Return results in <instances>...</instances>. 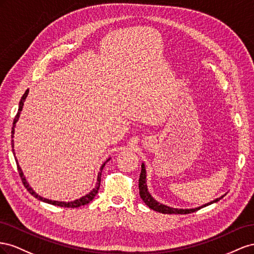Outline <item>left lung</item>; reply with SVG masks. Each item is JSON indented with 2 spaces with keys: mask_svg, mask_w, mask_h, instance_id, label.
<instances>
[{
  "mask_svg": "<svg viewBox=\"0 0 254 254\" xmlns=\"http://www.w3.org/2000/svg\"><path fill=\"white\" fill-rule=\"evenodd\" d=\"M139 194H140V198L142 199V201L146 203L147 206H149L151 209H153V211H156L158 213H163V214H190V213H193L195 211H198V209L202 208V207H205L207 205H211L213 203H216V202H218L220 199H222L226 193L221 197L217 198L211 202H208V203H205L201 206L198 207H193V208H176V207H172V206H168L166 204L161 203V202H158L157 200H155L153 197H152V194L150 193L149 190H148V185H147V171H146V165L143 163L141 164V172H140V177H139Z\"/></svg>",
  "mask_w": 254,
  "mask_h": 254,
  "instance_id": "1",
  "label": "left lung"
}]
</instances>
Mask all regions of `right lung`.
I'll list each match as a JSON object with an SVG mask.
<instances>
[{
    "label": "right lung",
    "instance_id": "1",
    "mask_svg": "<svg viewBox=\"0 0 254 254\" xmlns=\"http://www.w3.org/2000/svg\"><path fill=\"white\" fill-rule=\"evenodd\" d=\"M27 95H28V89L25 91V93L23 95V97L21 98V100H20V102H19V108H18V113H17V115H16V117H14V119H13L12 128H11V148H12V153H13L14 159H16L17 167H18V171H19V175H20V177H21V180H22V183L24 184V186H25V188L27 190V191H30V193H31L32 195H34V197H35L36 199H38V200H40V201L46 202V203H49V204L56 205V206H62V207L74 208V207H79V206H82V205H85V204H87V203H89V202H90L93 198H95V197H96V194L98 193V190H99V188H100V183H101V173H102V169L104 168L105 164H106L108 161H110L111 157L108 158V159H106V162H104V163L102 164V166H101L100 171H99V173H98L97 183H96L95 188H92V190H91L90 192H88L87 194L83 195L82 198L76 199V200H73V201L64 202V201H55V200H51V199H46V198H43V197H41V195H39L37 192H36V191L33 190V188L30 186V184H28V182L26 181V178H25V177H24V175H23V171H22V169H21V167L19 166L18 159L16 158V153H14V149H13V147H14L13 137H14V136H13V135H14V127H16V125H17V122H18V120H19V117H20V115H21V112H22V110H23V105H24V102H25V99H26Z\"/></svg>",
    "mask_w": 254,
    "mask_h": 254
}]
</instances>
